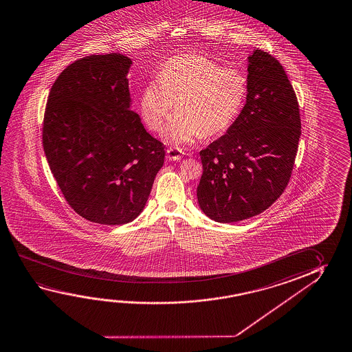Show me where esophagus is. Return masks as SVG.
Segmentation results:
<instances>
[{
	"instance_id": "esophagus-1",
	"label": "esophagus",
	"mask_w": 352,
	"mask_h": 352,
	"mask_svg": "<svg viewBox=\"0 0 352 352\" xmlns=\"http://www.w3.org/2000/svg\"><path fill=\"white\" fill-rule=\"evenodd\" d=\"M183 151L180 148H168L167 150V160L168 161H179L182 158Z\"/></svg>"
}]
</instances>
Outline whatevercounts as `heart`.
<instances>
[{"label": "heart", "mask_w": 352, "mask_h": 352, "mask_svg": "<svg viewBox=\"0 0 352 352\" xmlns=\"http://www.w3.org/2000/svg\"><path fill=\"white\" fill-rule=\"evenodd\" d=\"M247 97L245 77L212 60L183 55L166 63L158 80L144 87L141 114L152 131L166 133L173 144H192L204 136L226 133L239 116Z\"/></svg>", "instance_id": "heart-1"}]
</instances>
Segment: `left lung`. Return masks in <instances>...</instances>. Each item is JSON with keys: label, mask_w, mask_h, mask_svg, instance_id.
Returning <instances> with one entry per match:
<instances>
[{"label": "left lung", "mask_w": 352, "mask_h": 352, "mask_svg": "<svg viewBox=\"0 0 352 352\" xmlns=\"http://www.w3.org/2000/svg\"><path fill=\"white\" fill-rule=\"evenodd\" d=\"M248 60L244 108L226 135L200 151L197 201L222 223L256 216L276 201L298 150L300 107L283 65L259 49Z\"/></svg>", "instance_id": "1"}]
</instances>
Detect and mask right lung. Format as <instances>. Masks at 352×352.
<instances>
[{
	"instance_id": "add662e5",
	"label": "right lung",
	"mask_w": 352,
	"mask_h": 352,
	"mask_svg": "<svg viewBox=\"0 0 352 352\" xmlns=\"http://www.w3.org/2000/svg\"><path fill=\"white\" fill-rule=\"evenodd\" d=\"M131 64L118 52L72 63L54 82L44 114V152L65 200L100 225L136 219L164 163V144L130 110Z\"/></svg>"
}]
</instances>
